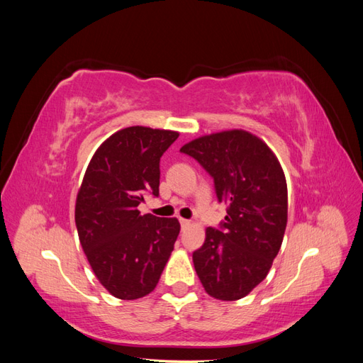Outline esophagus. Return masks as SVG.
<instances>
[{"mask_svg": "<svg viewBox=\"0 0 363 363\" xmlns=\"http://www.w3.org/2000/svg\"><path fill=\"white\" fill-rule=\"evenodd\" d=\"M180 224H182V228H188L191 225V221H189V219L180 218Z\"/></svg>", "mask_w": 363, "mask_h": 363, "instance_id": "34e87169", "label": "esophagus"}]
</instances>
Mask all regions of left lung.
Wrapping results in <instances>:
<instances>
[{
    "label": "left lung",
    "instance_id": "1",
    "mask_svg": "<svg viewBox=\"0 0 363 363\" xmlns=\"http://www.w3.org/2000/svg\"><path fill=\"white\" fill-rule=\"evenodd\" d=\"M212 175L227 206L223 232L206 228L192 260L204 291L216 300L244 298L267 279L288 224V186L274 151L247 130H224L180 148Z\"/></svg>",
    "mask_w": 363,
    "mask_h": 363
}]
</instances>
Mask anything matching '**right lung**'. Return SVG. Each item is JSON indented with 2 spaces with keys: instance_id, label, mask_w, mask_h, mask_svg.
<instances>
[{
  "instance_id": "right-lung-1",
  "label": "right lung",
  "mask_w": 363,
  "mask_h": 363,
  "mask_svg": "<svg viewBox=\"0 0 363 363\" xmlns=\"http://www.w3.org/2000/svg\"><path fill=\"white\" fill-rule=\"evenodd\" d=\"M179 131L133 125L108 136L87 164L75 200V225L87 262L108 294L138 300L157 286L180 233L177 218L142 215L159 195L160 157Z\"/></svg>"
}]
</instances>
